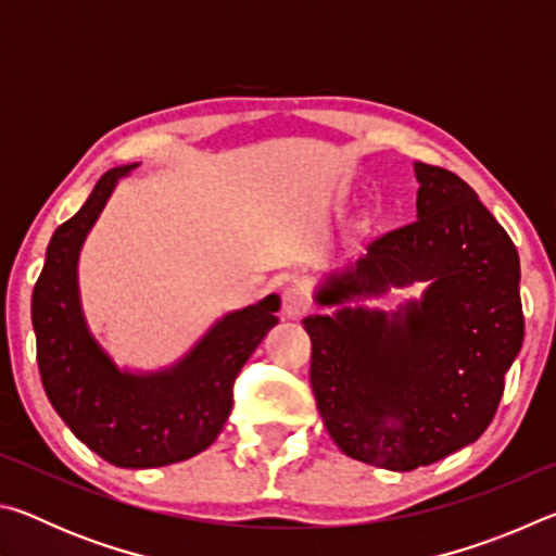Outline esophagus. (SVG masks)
Here are the masks:
<instances>
[{
	"mask_svg": "<svg viewBox=\"0 0 556 556\" xmlns=\"http://www.w3.org/2000/svg\"><path fill=\"white\" fill-rule=\"evenodd\" d=\"M308 308V296L301 287H287L281 291V312L287 318H299Z\"/></svg>",
	"mask_w": 556,
	"mask_h": 556,
	"instance_id": "34e87169",
	"label": "esophagus"
}]
</instances>
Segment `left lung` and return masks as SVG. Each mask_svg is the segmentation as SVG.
<instances>
[{"label": "left lung", "instance_id": "obj_1", "mask_svg": "<svg viewBox=\"0 0 556 556\" xmlns=\"http://www.w3.org/2000/svg\"><path fill=\"white\" fill-rule=\"evenodd\" d=\"M417 220L318 281L306 316L312 388L345 456L388 470L429 466L483 434L522 348L520 257L473 188L414 162ZM427 280L392 313L355 305Z\"/></svg>", "mask_w": 556, "mask_h": 556}]
</instances>
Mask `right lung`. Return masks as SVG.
I'll return each instance as SVG.
<instances>
[{
    "instance_id": "right-lung-1",
    "label": "right lung",
    "mask_w": 556,
    "mask_h": 556,
    "mask_svg": "<svg viewBox=\"0 0 556 556\" xmlns=\"http://www.w3.org/2000/svg\"><path fill=\"white\" fill-rule=\"evenodd\" d=\"M137 164L102 174L83 208L53 232L31 296V324L43 390L75 439L112 466L154 468L208 448L232 409V382L271 326L281 299L223 314L176 363L129 370L90 331L78 262L119 178Z\"/></svg>"
}]
</instances>
